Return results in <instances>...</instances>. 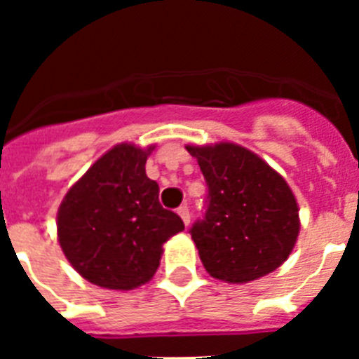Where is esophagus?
Wrapping results in <instances>:
<instances>
[{
  "mask_svg": "<svg viewBox=\"0 0 359 359\" xmlns=\"http://www.w3.org/2000/svg\"><path fill=\"white\" fill-rule=\"evenodd\" d=\"M177 214H180V217L183 219V223H185V226H189L190 224V210L187 205H183V207L177 208Z\"/></svg>",
  "mask_w": 359,
  "mask_h": 359,
  "instance_id": "obj_1",
  "label": "esophagus"
}]
</instances>
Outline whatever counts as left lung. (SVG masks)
Segmentation results:
<instances>
[{"label": "left lung", "mask_w": 359, "mask_h": 359, "mask_svg": "<svg viewBox=\"0 0 359 359\" xmlns=\"http://www.w3.org/2000/svg\"><path fill=\"white\" fill-rule=\"evenodd\" d=\"M208 185L205 217L192 224L203 266L244 284L271 273L293 252L300 219L286 180L255 152L230 142L187 145Z\"/></svg>", "instance_id": "obj_1"}]
</instances>
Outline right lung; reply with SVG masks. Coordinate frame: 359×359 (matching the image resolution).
<instances>
[{
    "mask_svg": "<svg viewBox=\"0 0 359 359\" xmlns=\"http://www.w3.org/2000/svg\"><path fill=\"white\" fill-rule=\"evenodd\" d=\"M147 149L118 144L98 158L62 199L57 237L69 264L95 286L129 291L151 280L163 243L185 230L158 201L145 174Z\"/></svg>",
    "mask_w": 359,
    "mask_h": 359,
    "instance_id": "1",
    "label": "right lung"
}]
</instances>
